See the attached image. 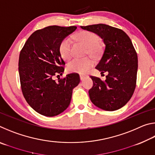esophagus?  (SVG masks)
Masks as SVG:
<instances>
[{"instance_id": "esophagus-1", "label": "esophagus", "mask_w": 155, "mask_h": 155, "mask_svg": "<svg viewBox=\"0 0 155 155\" xmlns=\"http://www.w3.org/2000/svg\"><path fill=\"white\" fill-rule=\"evenodd\" d=\"M85 78V75H83V74H81V75H80V79H81V81H83Z\"/></svg>"}]
</instances>
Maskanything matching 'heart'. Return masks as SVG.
I'll use <instances>...</instances> for the list:
<instances>
[{
	"mask_svg": "<svg viewBox=\"0 0 155 155\" xmlns=\"http://www.w3.org/2000/svg\"><path fill=\"white\" fill-rule=\"evenodd\" d=\"M76 38L78 40L87 46V53L94 57H98L102 52V48L98 43V36L91 31H83L78 33ZM72 41L71 38L66 37L62 40L59 46L61 56L64 60L69 59L72 56ZM94 60L90 57L85 58H75L69 61L67 64V70L69 72H75L78 74H85L91 69L94 65Z\"/></svg>",
	"mask_w": 155,
	"mask_h": 155,
	"instance_id": "1",
	"label": "heart"
}]
</instances>
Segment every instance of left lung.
I'll use <instances>...</instances> for the list:
<instances>
[{
	"mask_svg": "<svg viewBox=\"0 0 155 155\" xmlns=\"http://www.w3.org/2000/svg\"><path fill=\"white\" fill-rule=\"evenodd\" d=\"M81 28L97 34L103 39L104 51L96 68L106 80L91 76L93 87L89 90L91 101L105 111H115L127 104L134 93L137 81V54L124 31L111 26L98 24Z\"/></svg>",
	"mask_w": 155,
	"mask_h": 155,
	"instance_id": "obj_1",
	"label": "left lung"
}]
</instances>
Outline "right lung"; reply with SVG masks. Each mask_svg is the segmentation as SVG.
I'll return each instance as SVG.
<instances>
[{"label":"right lung","instance_id":"1","mask_svg":"<svg viewBox=\"0 0 155 155\" xmlns=\"http://www.w3.org/2000/svg\"><path fill=\"white\" fill-rule=\"evenodd\" d=\"M77 27L49 26L35 31L21 50L18 71L22 91L28 104L36 112L47 117L55 116L70 105L72 90L80 83L77 73L61 75L65 62L59 53L62 40Z\"/></svg>","mask_w":155,"mask_h":155}]
</instances>
